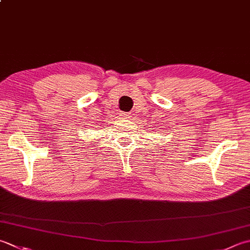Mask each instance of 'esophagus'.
I'll return each instance as SVG.
<instances>
[{"instance_id": "obj_1", "label": "esophagus", "mask_w": 250, "mask_h": 250, "mask_svg": "<svg viewBox=\"0 0 250 250\" xmlns=\"http://www.w3.org/2000/svg\"><path fill=\"white\" fill-rule=\"evenodd\" d=\"M131 114H129V112H120V116L122 117V118H125V119H129L130 118V116Z\"/></svg>"}]
</instances>
